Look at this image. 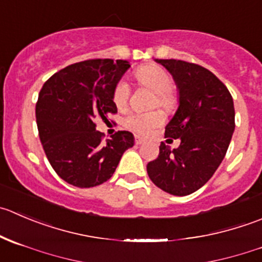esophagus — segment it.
I'll list each match as a JSON object with an SVG mask.
<instances>
[{
  "instance_id": "obj_1",
  "label": "esophagus",
  "mask_w": 262,
  "mask_h": 262,
  "mask_svg": "<svg viewBox=\"0 0 262 262\" xmlns=\"http://www.w3.org/2000/svg\"><path fill=\"white\" fill-rule=\"evenodd\" d=\"M134 143H136L137 146H138V144H142L143 143V139L139 138V137H136V139H134Z\"/></svg>"
}]
</instances>
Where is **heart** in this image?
<instances>
[{"instance_id": "b5f03b06", "label": "heart", "mask_w": 262, "mask_h": 262, "mask_svg": "<svg viewBox=\"0 0 262 262\" xmlns=\"http://www.w3.org/2000/svg\"><path fill=\"white\" fill-rule=\"evenodd\" d=\"M136 78L143 87L149 88L156 93L155 103L165 110H171L175 105V98L170 92L172 87V78L169 73L156 65H146L137 70ZM130 96V85L126 80H120L115 85L113 93V101L118 108H124ZM164 123V114L161 111H149V113H132L124 119L123 124L128 130L137 136L146 137Z\"/></svg>"}]
</instances>
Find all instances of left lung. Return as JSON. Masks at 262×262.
Instances as JSON below:
<instances>
[{
  "label": "left lung",
  "mask_w": 262,
  "mask_h": 262,
  "mask_svg": "<svg viewBox=\"0 0 262 262\" xmlns=\"http://www.w3.org/2000/svg\"><path fill=\"white\" fill-rule=\"evenodd\" d=\"M156 61L179 90V107L165 128V138H179L180 146L171 149L161 142L147 172L165 192L187 195L206 184L222 164L235 128L234 103L224 83L206 68L172 58Z\"/></svg>",
  "instance_id": "left-lung-1"
}]
</instances>
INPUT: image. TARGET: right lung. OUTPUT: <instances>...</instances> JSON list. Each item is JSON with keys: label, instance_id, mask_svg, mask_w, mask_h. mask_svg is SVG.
<instances>
[{"label": "right lung", "instance_id": "add662e5", "mask_svg": "<svg viewBox=\"0 0 262 262\" xmlns=\"http://www.w3.org/2000/svg\"><path fill=\"white\" fill-rule=\"evenodd\" d=\"M129 67L125 60L80 61L55 73L40 90L35 118L43 149L58 177L74 187L105 183L133 147L130 132L103 142L105 134L96 130V120L118 113L113 93Z\"/></svg>", "mask_w": 262, "mask_h": 262}]
</instances>
